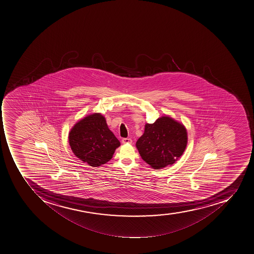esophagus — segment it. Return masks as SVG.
Instances as JSON below:
<instances>
[{
  "label": "esophagus",
  "instance_id": "34e87169",
  "mask_svg": "<svg viewBox=\"0 0 254 254\" xmlns=\"http://www.w3.org/2000/svg\"><path fill=\"white\" fill-rule=\"evenodd\" d=\"M122 143L124 144H129V143H132V139L130 138H124L122 139Z\"/></svg>",
  "mask_w": 254,
  "mask_h": 254
}]
</instances>
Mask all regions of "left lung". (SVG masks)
Listing matches in <instances>:
<instances>
[{
	"label": "left lung",
	"mask_w": 254,
	"mask_h": 254,
	"mask_svg": "<svg viewBox=\"0 0 254 254\" xmlns=\"http://www.w3.org/2000/svg\"><path fill=\"white\" fill-rule=\"evenodd\" d=\"M188 143L186 128L168 116L146 124L144 133L136 142L141 158L154 169L172 165L184 153Z\"/></svg>",
	"instance_id": "8db88e82"
}]
</instances>
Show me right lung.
Masks as SVG:
<instances>
[{
	"label": "right lung",
	"instance_id": "obj_1",
	"mask_svg": "<svg viewBox=\"0 0 254 254\" xmlns=\"http://www.w3.org/2000/svg\"><path fill=\"white\" fill-rule=\"evenodd\" d=\"M69 143L73 154L91 167H99L110 161L120 146L100 113L92 114L78 121L69 131Z\"/></svg>",
	"mask_w": 254,
	"mask_h": 254
}]
</instances>
